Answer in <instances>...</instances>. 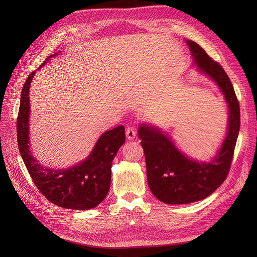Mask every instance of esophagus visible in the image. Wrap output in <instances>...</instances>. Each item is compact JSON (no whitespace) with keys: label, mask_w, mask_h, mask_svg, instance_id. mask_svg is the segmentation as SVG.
<instances>
[{"label":"esophagus","mask_w":257,"mask_h":257,"mask_svg":"<svg viewBox=\"0 0 257 257\" xmlns=\"http://www.w3.org/2000/svg\"><path fill=\"white\" fill-rule=\"evenodd\" d=\"M126 137H127V139L130 140V141L136 139V137H137V129L134 128V127H132V126L128 127V128L126 129Z\"/></svg>","instance_id":"34e87169"}]
</instances>
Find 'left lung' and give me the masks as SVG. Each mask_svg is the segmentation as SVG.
Instances as JSON below:
<instances>
[{
  "mask_svg": "<svg viewBox=\"0 0 257 257\" xmlns=\"http://www.w3.org/2000/svg\"><path fill=\"white\" fill-rule=\"evenodd\" d=\"M198 71L218 85L228 105L227 134L217 155L199 161L181 152L160 128L149 123L139 127L144 148L147 179L152 194L166 204H187L203 200L225 181L238 137L239 105L231 81L223 67L192 40H186Z\"/></svg>",
  "mask_w": 257,
  "mask_h": 257,
  "instance_id": "1",
  "label": "left lung"
}]
</instances>
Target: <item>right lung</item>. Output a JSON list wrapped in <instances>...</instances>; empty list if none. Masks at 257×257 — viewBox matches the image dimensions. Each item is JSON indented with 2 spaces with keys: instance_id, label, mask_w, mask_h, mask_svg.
Returning a JSON list of instances; mask_svg holds the SVG:
<instances>
[{
  "instance_id": "1",
  "label": "right lung",
  "mask_w": 257,
  "mask_h": 257,
  "mask_svg": "<svg viewBox=\"0 0 257 257\" xmlns=\"http://www.w3.org/2000/svg\"><path fill=\"white\" fill-rule=\"evenodd\" d=\"M57 54L49 56L38 69ZM35 72L31 73L23 86L17 121L18 145L25 166L39 192L53 204L77 210L96 207L109 191L112 160L125 143V128L117 126L105 131L89 155L69 169H53L38 164L32 155L29 136V90Z\"/></svg>"
}]
</instances>
